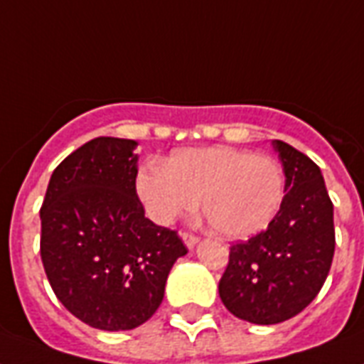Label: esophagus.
<instances>
[{"label":"esophagus","instance_id":"esophagus-1","mask_svg":"<svg viewBox=\"0 0 364 364\" xmlns=\"http://www.w3.org/2000/svg\"><path fill=\"white\" fill-rule=\"evenodd\" d=\"M182 239H184V243H186V247H188V249H193V247L199 243V237H197V235H193V233L184 232V233H182Z\"/></svg>","mask_w":364,"mask_h":364}]
</instances>
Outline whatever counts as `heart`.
I'll return each mask as SVG.
<instances>
[{
  "mask_svg": "<svg viewBox=\"0 0 364 364\" xmlns=\"http://www.w3.org/2000/svg\"><path fill=\"white\" fill-rule=\"evenodd\" d=\"M136 191L151 218L171 224L188 216L201 199L214 233L252 237L275 218L284 196V176L275 159L252 151L213 146L190 148L150 163L136 176Z\"/></svg>",
  "mask_w": 364,
  "mask_h": 364,
  "instance_id": "obj_1",
  "label": "heart"
}]
</instances>
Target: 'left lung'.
Here are the masks:
<instances>
[{"label":"left lung","instance_id":"left-lung-1","mask_svg":"<svg viewBox=\"0 0 364 364\" xmlns=\"http://www.w3.org/2000/svg\"><path fill=\"white\" fill-rule=\"evenodd\" d=\"M284 173V197L266 232L230 247L218 292L230 314L277 325L319 294L334 256V207L321 168L302 151L273 140Z\"/></svg>","mask_w":364,"mask_h":364}]
</instances>
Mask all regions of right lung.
I'll list each match as a JSON object with an SVG mask.
<instances>
[{
    "label": "right lung",
    "instance_id": "1",
    "mask_svg": "<svg viewBox=\"0 0 364 364\" xmlns=\"http://www.w3.org/2000/svg\"><path fill=\"white\" fill-rule=\"evenodd\" d=\"M134 140L98 136L72 151L47 186L41 262L62 306L100 331H131L161 306L168 272L188 252L144 216Z\"/></svg>",
    "mask_w": 364,
    "mask_h": 364
}]
</instances>
